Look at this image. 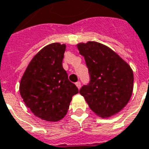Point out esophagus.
Returning a JSON list of instances; mask_svg holds the SVG:
<instances>
[{
	"instance_id": "esophagus-1",
	"label": "esophagus",
	"mask_w": 149,
	"mask_h": 149,
	"mask_svg": "<svg viewBox=\"0 0 149 149\" xmlns=\"http://www.w3.org/2000/svg\"><path fill=\"white\" fill-rule=\"evenodd\" d=\"M76 85H77V87L79 89L81 88V82H80V81H77V82L76 83Z\"/></svg>"
}]
</instances>
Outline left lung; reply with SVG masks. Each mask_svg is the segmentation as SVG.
Instances as JSON below:
<instances>
[{
	"label": "left lung",
	"mask_w": 149,
	"mask_h": 149,
	"mask_svg": "<svg viewBox=\"0 0 149 149\" xmlns=\"http://www.w3.org/2000/svg\"><path fill=\"white\" fill-rule=\"evenodd\" d=\"M90 81L80 93L91 110L102 118L118 113L128 104L133 90V72L120 56L108 46L96 41L80 43Z\"/></svg>",
	"instance_id": "left-lung-1"
}]
</instances>
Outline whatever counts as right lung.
Segmentation results:
<instances>
[{"mask_svg": "<svg viewBox=\"0 0 149 149\" xmlns=\"http://www.w3.org/2000/svg\"><path fill=\"white\" fill-rule=\"evenodd\" d=\"M66 45L52 43L37 52L21 77L20 94L34 115L56 122L68 112L72 97L79 93L63 68Z\"/></svg>", "mask_w": 149, "mask_h": 149, "instance_id": "obj_1", "label": "right lung"}]
</instances>
